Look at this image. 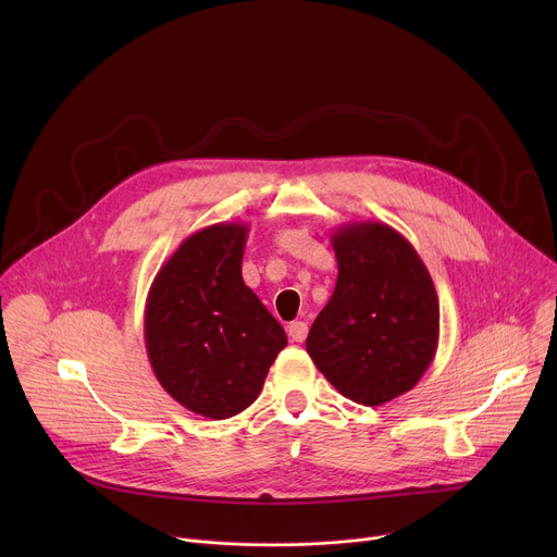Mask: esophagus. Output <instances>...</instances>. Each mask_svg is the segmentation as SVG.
<instances>
[{
    "label": "esophagus",
    "instance_id": "1",
    "mask_svg": "<svg viewBox=\"0 0 557 557\" xmlns=\"http://www.w3.org/2000/svg\"><path fill=\"white\" fill-rule=\"evenodd\" d=\"M306 335H308V324H306V322H293V324H288V337H290L293 342L301 344V342L306 339Z\"/></svg>",
    "mask_w": 557,
    "mask_h": 557
}]
</instances>
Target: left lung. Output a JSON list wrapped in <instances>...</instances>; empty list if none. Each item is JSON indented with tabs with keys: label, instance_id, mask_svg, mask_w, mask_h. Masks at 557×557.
<instances>
[{
	"label": "left lung",
	"instance_id": "8db88e82",
	"mask_svg": "<svg viewBox=\"0 0 557 557\" xmlns=\"http://www.w3.org/2000/svg\"><path fill=\"white\" fill-rule=\"evenodd\" d=\"M335 290L306 350L344 396L381 406L412 389L438 348V295L406 237L383 222L342 224Z\"/></svg>",
	"mask_w": 557,
	"mask_h": 557
}]
</instances>
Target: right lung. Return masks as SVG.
I'll use <instances>...</instances> for the list:
<instances>
[{
    "label": "right lung",
    "mask_w": 557,
    "mask_h": 557,
    "mask_svg": "<svg viewBox=\"0 0 557 557\" xmlns=\"http://www.w3.org/2000/svg\"><path fill=\"white\" fill-rule=\"evenodd\" d=\"M247 235L243 222L191 233L145 301V348L158 383L207 419L247 410L286 346L284 329L243 280Z\"/></svg>",
    "instance_id": "1"
}]
</instances>
